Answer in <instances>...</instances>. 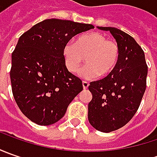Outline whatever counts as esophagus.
Here are the masks:
<instances>
[{
	"instance_id": "34e87169",
	"label": "esophagus",
	"mask_w": 157,
	"mask_h": 157,
	"mask_svg": "<svg viewBox=\"0 0 157 157\" xmlns=\"http://www.w3.org/2000/svg\"><path fill=\"white\" fill-rule=\"evenodd\" d=\"M82 85H83V88L84 89H86V88L89 86V83L86 81H83L82 82Z\"/></svg>"
}]
</instances>
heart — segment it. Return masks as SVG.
<instances>
[{"instance_id": "heart-1", "label": "heart", "mask_w": 157, "mask_h": 157, "mask_svg": "<svg viewBox=\"0 0 157 157\" xmlns=\"http://www.w3.org/2000/svg\"><path fill=\"white\" fill-rule=\"evenodd\" d=\"M62 53L64 64L71 73L78 71L86 57L87 64L79 71V76L93 79L111 73L117 64L120 50L116 43L109 41L104 35L92 32L78 36L75 43H67Z\"/></svg>"}]
</instances>
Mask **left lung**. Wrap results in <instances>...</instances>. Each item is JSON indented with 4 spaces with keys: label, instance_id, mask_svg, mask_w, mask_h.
I'll use <instances>...</instances> for the list:
<instances>
[{
    "label": "left lung",
    "instance_id": "8db88e82",
    "mask_svg": "<svg viewBox=\"0 0 157 157\" xmlns=\"http://www.w3.org/2000/svg\"><path fill=\"white\" fill-rule=\"evenodd\" d=\"M120 56L115 68L105 78L88 86L93 99L88 104V121L95 129L109 133L122 128L136 114L146 90L148 66L141 46L128 34L113 27Z\"/></svg>",
    "mask_w": 157,
    "mask_h": 157
}]
</instances>
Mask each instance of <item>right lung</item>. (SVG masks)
Listing matches in <instances>:
<instances>
[{
    "label": "right lung",
    "instance_id": "obj_1",
    "mask_svg": "<svg viewBox=\"0 0 157 157\" xmlns=\"http://www.w3.org/2000/svg\"><path fill=\"white\" fill-rule=\"evenodd\" d=\"M94 25L47 19L20 36L12 53V93L21 113L41 126L56 123L83 90L80 78L67 70L63 48Z\"/></svg>",
    "mask_w": 157,
    "mask_h": 157
}]
</instances>
